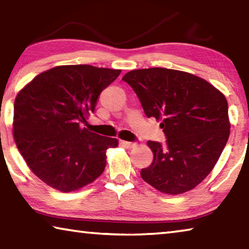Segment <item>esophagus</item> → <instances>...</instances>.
Returning <instances> with one entry per match:
<instances>
[{
  "label": "esophagus",
  "mask_w": 249,
  "mask_h": 249,
  "mask_svg": "<svg viewBox=\"0 0 249 249\" xmlns=\"http://www.w3.org/2000/svg\"><path fill=\"white\" fill-rule=\"evenodd\" d=\"M122 144H123L126 148H134V147L136 146V142H122Z\"/></svg>",
  "instance_id": "1"
}]
</instances>
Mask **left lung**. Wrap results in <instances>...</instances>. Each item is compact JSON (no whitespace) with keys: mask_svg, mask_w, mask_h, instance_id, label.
<instances>
[{"mask_svg":"<svg viewBox=\"0 0 249 249\" xmlns=\"http://www.w3.org/2000/svg\"><path fill=\"white\" fill-rule=\"evenodd\" d=\"M123 81L133 88L147 117L162 120L166 144L148 141L154 154L142 178L168 195H180L203 181L230 136L224 94L204 79L179 70H132Z\"/></svg>","mask_w":249,"mask_h":249,"instance_id":"1","label":"left lung"}]
</instances>
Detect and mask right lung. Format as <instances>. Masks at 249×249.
Returning <instances> with one entry per match:
<instances>
[{
  "mask_svg": "<svg viewBox=\"0 0 249 249\" xmlns=\"http://www.w3.org/2000/svg\"><path fill=\"white\" fill-rule=\"evenodd\" d=\"M120 73L89 65L59 66L34 78L16 96V146L31 170L49 187L71 192L103 174L107 149L119 142L80 124Z\"/></svg>",
  "mask_w": 249,
  "mask_h": 249,
  "instance_id": "add662e5",
  "label": "right lung"
}]
</instances>
